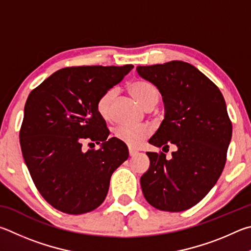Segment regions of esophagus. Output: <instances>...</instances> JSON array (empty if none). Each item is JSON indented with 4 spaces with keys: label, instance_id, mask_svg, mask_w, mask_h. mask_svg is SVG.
I'll return each mask as SVG.
<instances>
[{
    "label": "esophagus",
    "instance_id": "obj_1",
    "mask_svg": "<svg viewBox=\"0 0 251 251\" xmlns=\"http://www.w3.org/2000/svg\"><path fill=\"white\" fill-rule=\"evenodd\" d=\"M137 154H138V151L133 150V149H129V155L130 156H134V155H137Z\"/></svg>",
    "mask_w": 251,
    "mask_h": 251
}]
</instances>
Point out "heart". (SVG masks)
<instances>
[{
  "label": "heart",
  "mask_w": 251,
  "mask_h": 251,
  "mask_svg": "<svg viewBox=\"0 0 251 251\" xmlns=\"http://www.w3.org/2000/svg\"><path fill=\"white\" fill-rule=\"evenodd\" d=\"M129 90L138 102L143 105L146 109H152L159 102L160 100V91L152 83L137 80L133 81L129 86ZM117 90L114 88L105 90L101 95L96 102V109L99 116L103 120L108 121L111 119V110L113 100L116 99ZM152 130L149 126H120L114 130V137L119 141L125 143L129 148L137 149L146 141L151 135Z\"/></svg>",
  "instance_id": "obj_1"
}]
</instances>
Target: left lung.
I'll return each mask as SVG.
<instances>
[{
    "instance_id": "8db88e82",
    "label": "left lung",
    "mask_w": 251,
    "mask_h": 251,
    "mask_svg": "<svg viewBox=\"0 0 251 251\" xmlns=\"http://www.w3.org/2000/svg\"><path fill=\"white\" fill-rule=\"evenodd\" d=\"M138 74L159 88L165 117L150 142L175 151L147 152L150 168L140 182L148 203L164 212H183L204 199L226 164L232 126L218 87L194 66L173 60L139 66Z\"/></svg>"
}]
</instances>
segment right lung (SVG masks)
<instances>
[{"instance_id": "obj_1", "label": "right lung", "mask_w": 251, "mask_h": 251, "mask_svg": "<svg viewBox=\"0 0 251 251\" xmlns=\"http://www.w3.org/2000/svg\"><path fill=\"white\" fill-rule=\"evenodd\" d=\"M132 68L66 67L30 91L20 130L22 153L38 192L60 212L79 215L100 206L112 173L129 157L125 143L108 139L96 102ZM85 139L101 148L83 152Z\"/></svg>"}]
</instances>
